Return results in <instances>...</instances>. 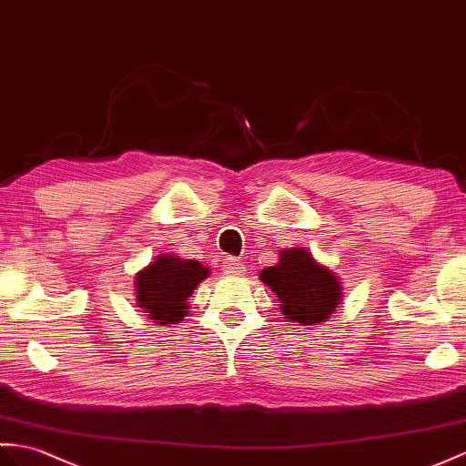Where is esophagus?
Wrapping results in <instances>:
<instances>
[{
	"label": "esophagus",
	"mask_w": 466,
	"mask_h": 466,
	"mask_svg": "<svg viewBox=\"0 0 466 466\" xmlns=\"http://www.w3.org/2000/svg\"><path fill=\"white\" fill-rule=\"evenodd\" d=\"M223 270L227 272V275H241V272L245 270V265L241 263L239 258L227 257V258L223 260Z\"/></svg>",
	"instance_id": "34e87169"
}]
</instances>
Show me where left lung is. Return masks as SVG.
<instances>
[{"label": "left lung", "instance_id": "1", "mask_svg": "<svg viewBox=\"0 0 466 466\" xmlns=\"http://www.w3.org/2000/svg\"><path fill=\"white\" fill-rule=\"evenodd\" d=\"M260 280L277 294L280 312L299 326L324 324L342 304V282L309 248H282L279 263L260 270Z\"/></svg>", "mask_w": 466, "mask_h": 466}]
</instances>
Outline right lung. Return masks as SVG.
<instances>
[{"label":"right lung","mask_w":466,"mask_h":466,"mask_svg":"<svg viewBox=\"0 0 466 466\" xmlns=\"http://www.w3.org/2000/svg\"><path fill=\"white\" fill-rule=\"evenodd\" d=\"M209 272L199 260L162 253L136 272V306L157 326L177 324L189 312L187 299Z\"/></svg>","instance_id":"right-lung-1"}]
</instances>
